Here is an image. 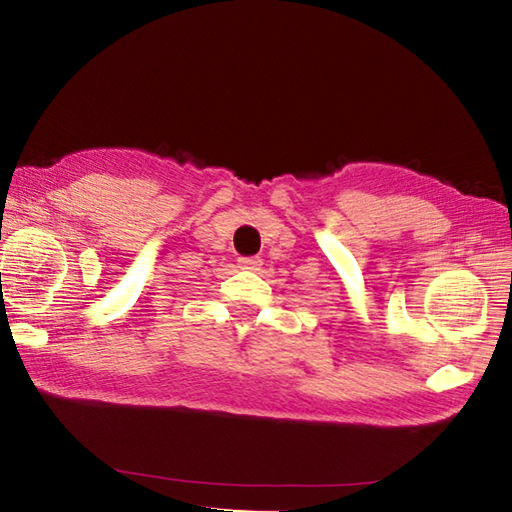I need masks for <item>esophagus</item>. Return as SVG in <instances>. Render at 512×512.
I'll return each mask as SVG.
<instances>
[{
    "mask_svg": "<svg viewBox=\"0 0 512 512\" xmlns=\"http://www.w3.org/2000/svg\"><path fill=\"white\" fill-rule=\"evenodd\" d=\"M237 264L242 270H259V266H262V259H259V257H239Z\"/></svg>",
    "mask_w": 512,
    "mask_h": 512,
    "instance_id": "1",
    "label": "esophagus"
}]
</instances>
